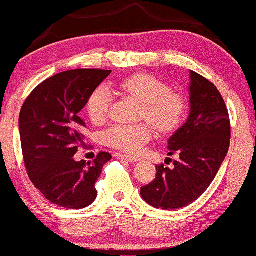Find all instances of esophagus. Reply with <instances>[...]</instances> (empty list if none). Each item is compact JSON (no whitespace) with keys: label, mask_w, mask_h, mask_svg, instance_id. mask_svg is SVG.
<instances>
[{"label":"esophagus","mask_w":256,"mask_h":256,"mask_svg":"<svg viewBox=\"0 0 256 256\" xmlns=\"http://www.w3.org/2000/svg\"><path fill=\"white\" fill-rule=\"evenodd\" d=\"M116 158H122V160H125V161H128V162H137V161H140V158H136V156H131V155H125V154H116L114 155Z\"/></svg>","instance_id":"obj_1"}]
</instances>
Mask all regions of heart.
Instances as JSON below:
<instances>
[{
  "label": "heart",
  "mask_w": 256,
  "mask_h": 256,
  "mask_svg": "<svg viewBox=\"0 0 256 256\" xmlns=\"http://www.w3.org/2000/svg\"><path fill=\"white\" fill-rule=\"evenodd\" d=\"M122 94L142 104L140 116L156 128L167 134L174 131L183 122L186 114V98L182 92L173 90L160 79L146 73L130 76L116 83ZM110 104V92L107 88L98 86L92 91L86 102V110L94 122L107 118ZM152 126L146 122L138 125H114L104 134L107 146L119 150L136 152L142 150L150 140Z\"/></svg>",
  "instance_id": "heart-1"
}]
</instances>
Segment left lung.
Masks as SVG:
<instances>
[{"instance_id": "obj_1", "label": "left lung", "mask_w": 256, "mask_h": 256, "mask_svg": "<svg viewBox=\"0 0 256 256\" xmlns=\"http://www.w3.org/2000/svg\"><path fill=\"white\" fill-rule=\"evenodd\" d=\"M190 116L168 140V155L178 154L173 168L156 165V177L140 188L146 204L178 210L196 201L216 178L228 152L230 116L216 85L190 72Z\"/></svg>"}]
</instances>
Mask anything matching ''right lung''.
<instances>
[{
  "label": "right lung",
  "mask_w": 256,
  "mask_h": 256,
  "mask_svg": "<svg viewBox=\"0 0 256 256\" xmlns=\"http://www.w3.org/2000/svg\"><path fill=\"white\" fill-rule=\"evenodd\" d=\"M110 73L95 68L58 73L34 88L22 104L19 130L26 171L52 204L80 210L98 196L95 183L112 155L101 152L92 162L73 156L84 140L79 112Z\"/></svg>",
  "instance_id": "obj_1"
}]
</instances>
